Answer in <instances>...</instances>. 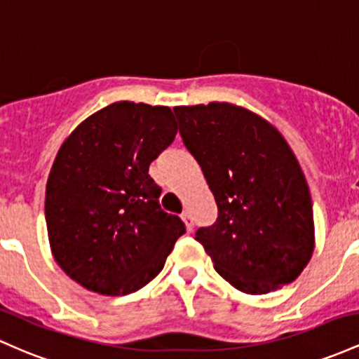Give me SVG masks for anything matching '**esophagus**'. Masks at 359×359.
Here are the masks:
<instances>
[{
  "label": "esophagus",
  "instance_id": "1",
  "mask_svg": "<svg viewBox=\"0 0 359 359\" xmlns=\"http://www.w3.org/2000/svg\"><path fill=\"white\" fill-rule=\"evenodd\" d=\"M181 220L184 222V227H187V231L191 232L193 231V219H191L190 213H188V212L181 213Z\"/></svg>",
  "mask_w": 359,
  "mask_h": 359
}]
</instances>
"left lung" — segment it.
<instances>
[{
	"mask_svg": "<svg viewBox=\"0 0 359 359\" xmlns=\"http://www.w3.org/2000/svg\"><path fill=\"white\" fill-rule=\"evenodd\" d=\"M184 146L198 161L219 217L195 239L239 292L292 283L316 248L309 184L275 126L227 102L176 107Z\"/></svg>",
	"mask_w": 359,
	"mask_h": 359,
	"instance_id": "8db88e82",
	"label": "left lung"
}]
</instances>
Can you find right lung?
I'll return each instance as SVG.
<instances>
[{
	"mask_svg": "<svg viewBox=\"0 0 359 359\" xmlns=\"http://www.w3.org/2000/svg\"><path fill=\"white\" fill-rule=\"evenodd\" d=\"M169 107L116 102L83 120L60 146L46 188L54 259L102 295H128L159 275L180 217L161 210L152 163L175 140Z\"/></svg>",
	"mask_w": 359,
	"mask_h": 359,
	"instance_id": "right-lung-1",
	"label": "right lung"
}]
</instances>
